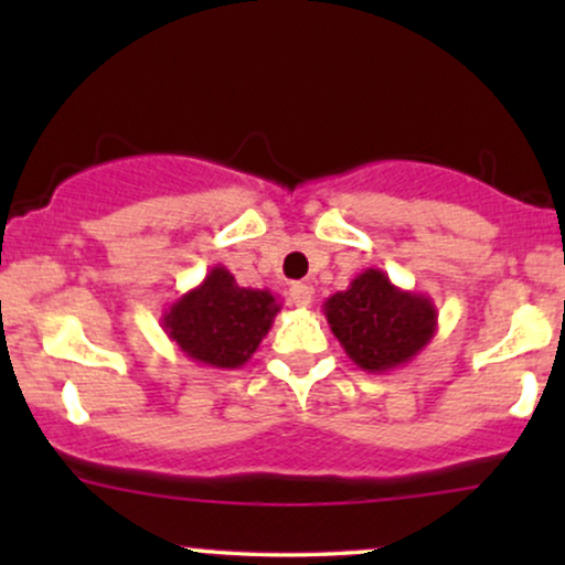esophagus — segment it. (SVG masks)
Wrapping results in <instances>:
<instances>
[{"label":"esophagus","mask_w":565,"mask_h":565,"mask_svg":"<svg viewBox=\"0 0 565 565\" xmlns=\"http://www.w3.org/2000/svg\"><path fill=\"white\" fill-rule=\"evenodd\" d=\"M289 300L297 305V308H308L310 300H313V289L308 287V284L302 281H295L289 287Z\"/></svg>","instance_id":"obj_1"}]
</instances>
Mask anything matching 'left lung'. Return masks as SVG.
<instances>
[{
  "mask_svg": "<svg viewBox=\"0 0 565 565\" xmlns=\"http://www.w3.org/2000/svg\"><path fill=\"white\" fill-rule=\"evenodd\" d=\"M323 316L348 359L372 374L406 366L438 332L430 297L395 287L380 268H366L329 297Z\"/></svg>",
  "mask_w": 565,
  "mask_h": 565,
  "instance_id": "left-lung-1",
  "label": "left lung"
}]
</instances>
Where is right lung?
<instances>
[{
	"label": "right lung",
	"mask_w": 565,
	"mask_h": 565,
	"mask_svg": "<svg viewBox=\"0 0 565 565\" xmlns=\"http://www.w3.org/2000/svg\"><path fill=\"white\" fill-rule=\"evenodd\" d=\"M278 310L281 302L268 289L238 287L228 268L215 265L199 287L164 310L161 327L185 359L210 369H242Z\"/></svg>",
	"instance_id": "add662e5"
}]
</instances>
